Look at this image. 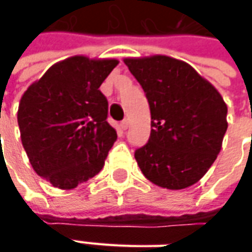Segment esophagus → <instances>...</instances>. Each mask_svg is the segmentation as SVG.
Here are the masks:
<instances>
[{"instance_id": "1", "label": "esophagus", "mask_w": 252, "mask_h": 252, "mask_svg": "<svg viewBox=\"0 0 252 252\" xmlns=\"http://www.w3.org/2000/svg\"><path fill=\"white\" fill-rule=\"evenodd\" d=\"M127 127H129V121H127V119H125V121L121 123V129L122 130H126Z\"/></svg>"}]
</instances>
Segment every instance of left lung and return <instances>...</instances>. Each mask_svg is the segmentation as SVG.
I'll use <instances>...</instances> for the list:
<instances>
[{"mask_svg": "<svg viewBox=\"0 0 252 252\" xmlns=\"http://www.w3.org/2000/svg\"><path fill=\"white\" fill-rule=\"evenodd\" d=\"M149 101L151 133L134 151L144 177L161 188L196 184L218 158L227 105L188 63L168 56L125 59Z\"/></svg>", "mask_w": 252, "mask_h": 252, "instance_id": "obj_1", "label": "left lung"}]
</instances>
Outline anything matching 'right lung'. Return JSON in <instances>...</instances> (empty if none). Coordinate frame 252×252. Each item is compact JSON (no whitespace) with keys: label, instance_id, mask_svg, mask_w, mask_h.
<instances>
[{"label":"right lung","instance_id":"right-lung-1","mask_svg":"<svg viewBox=\"0 0 252 252\" xmlns=\"http://www.w3.org/2000/svg\"><path fill=\"white\" fill-rule=\"evenodd\" d=\"M118 63L68 57L53 64L21 98L22 146L36 174L56 188L73 189L95 177L118 139L99 91Z\"/></svg>","mask_w":252,"mask_h":252}]
</instances>
